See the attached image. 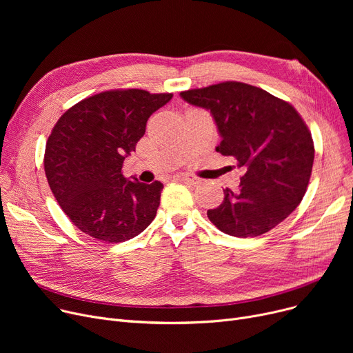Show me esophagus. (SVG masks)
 Returning <instances> with one entry per match:
<instances>
[{
  "label": "esophagus",
  "instance_id": "34e87169",
  "mask_svg": "<svg viewBox=\"0 0 353 353\" xmlns=\"http://www.w3.org/2000/svg\"><path fill=\"white\" fill-rule=\"evenodd\" d=\"M174 180L188 183V184H193V186H196V184L201 183V180L199 177L193 176V174H177V176H174Z\"/></svg>",
  "mask_w": 353,
  "mask_h": 353
}]
</instances>
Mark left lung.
Segmentation results:
<instances>
[{
    "mask_svg": "<svg viewBox=\"0 0 353 353\" xmlns=\"http://www.w3.org/2000/svg\"><path fill=\"white\" fill-rule=\"evenodd\" d=\"M206 108L221 137L216 152L234 157L245 170L237 190L208 210L212 223L236 237L261 236L283 221L302 201L314 159L307 125L292 104L237 81L181 91Z\"/></svg>",
    "mask_w": 353,
    "mask_h": 353,
    "instance_id": "obj_1",
    "label": "left lung"
}]
</instances>
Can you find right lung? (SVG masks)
<instances>
[{
    "label": "right lung",
    "instance_id": "obj_1",
    "mask_svg": "<svg viewBox=\"0 0 353 353\" xmlns=\"http://www.w3.org/2000/svg\"><path fill=\"white\" fill-rule=\"evenodd\" d=\"M170 92L110 90L74 104L55 123L46 144L50 189L74 226L108 243L140 234L156 217L163 184L123 176L145 123L172 100Z\"/></svg>",
    "mask_w": 353,
    "mask_h": 353
}]
</instances>
